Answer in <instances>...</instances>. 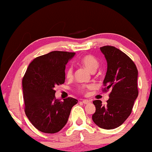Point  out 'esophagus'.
Segmentation results:
<instances>
[{
	"label": "esophagus",
	"mask_w": 152,
	"mask_h": 152,
	"mask_svg": "<svg viewBox=\"0 0 152 152\" xmlns=\"http://www.w3.org/2000/svg\"><path fill=\"white\" fill-rule=\"evenodd\" d=\"M82 102L84 104H89L91 103V101L88 100V99H84V100L82 101Z\"/></svg>",
	"instance_id": "34e87169"
}]
</instances>
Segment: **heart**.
I'll use <instances>...</instances> for the list:
<instances>
[{"label": "heart", "mask_w": 152, "mask_h": 152, "mask_svg": "<svg viewBox=\"0 0 152 152\" xmlns=\"http://www.w3.org/2000/svg\"><path fill=\"white\" fill-rule=\"evenodd\" d=\"M80 64L87 68L89 71L94 72L99 66V62L94 56L91 55H86L82 57L80 59ZM73 76V70L72 66H68L66 70V77L71 79ZM93 88L92 85L82 84L78 86V91L80 93H86L88 89Z\"/></svg>", "instance_id": "obj_1"}]
</instances>
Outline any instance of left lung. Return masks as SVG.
Listing matches in <instances>:
<instances>
[{"instance_id": "1", "label": "left lung", "mask_w": 152, "mask_h": 152, "mask_svg": "<svg viewBox=\"0 0 152 152\" xmlns=\"http://www.w3.org/2000/svg\"><path fill=\"white\" fill-rule=\"evenodd\" d=\"M107 61V71L104 80L103 92L111 90L107 104L94 100L95 112L93 122L99 127L113 129L120 126L132 113L138 95V69L132 59L111 45L99 48Z\"/></svg>"}]
</instances>
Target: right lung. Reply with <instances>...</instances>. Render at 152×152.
<instances>
[{
	"instance_id": "1",
	"label": "right lung",
	"mask_w": 152,
	"mask_h": 152,
	"mask_svg": "<svg viewBox=\"0 0 152 152\" xmlns=\"http://www.w3.org/2000/svg\"><path fill=\"white\" fill-rule=\"evenodd\" d=\"M75 53L53 51L35 58L22 80L25 113L35 128L46 134L59 132L77 99H56L54 90L65 82V68Z\"/></svg>"
}]
</instances>
